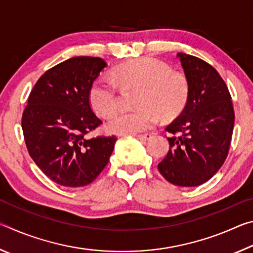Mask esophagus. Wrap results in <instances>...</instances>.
I'll use <instances>...</instances> for the list:
<instances>
[{"label":"esophagus","mask_w":253,"mask_h":253,"mask_svg":"<svg viewBox=\"0 0 253 253\" xmlns=\"http://www.w3.org/2000/svg\"><path fill=\"white\" fill-rule=\"evenodd\" d=\"M136 138H138V139H140V140H143V142H146V140H148V139H151L152 138V134H144V135H138V134H136V135H134Z\"/></svg>","instance_id":"esophagus-1"}]
</instances>
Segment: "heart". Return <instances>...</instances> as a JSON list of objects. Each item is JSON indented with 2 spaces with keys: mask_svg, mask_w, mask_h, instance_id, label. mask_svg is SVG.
I'll list each match as a JSON object with an SVG mask.
<instances>
[{
  "mask_svg": "<svg viewBox=\"0 0 253 253\" xmlns=\"http://www.w3.org/2000/svg\"><path fill=\"white\" fill-rule=\"evenodd\" d=\"M114 77L122 84L142 88L137 99L139 109L119 113L107 123V129L114 134L136 135L153 128L160 116L164 119L176 116L190 93L185 76L153 58L124 63L116 68ZM89 100L98 115H113L118 106L116 83L107 77L97 78L89 90Z\"/></svg>",
  "mask_w": 253,
  "mask_h": 253,
  "instance_id": "obj_1",
  "label": "heart"
}]
</instances>
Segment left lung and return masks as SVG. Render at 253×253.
<instances>
[{
  "mask_svg": "<svg viewBox=\"0 0 253 253\" xmlns=\"http://www.w3.org/2000/svg\"><path fill=\"white\" fill-rule=\"evenodd\" d=\"M190 93L181 115L166 127L169 151L158 170L166 181L193 187L208 182L228 156L234 126L229 89L214 68L178 52Z\"/></svg>",
  "mask_w": 253,
  "mask_h": 253,
  "instance_id": "left-lung-1",
  "label": "left lung"
}]
</instances>
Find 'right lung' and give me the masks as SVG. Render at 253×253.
<instances>
[{"mask_svg": "<svg viewBox=\"0 0 253 253\" xmlns=\"http://www.w3.org/2000/svg\"><path fill=\"white\" fill-rule=\"evenodd\" d=\"M106 67L101 58L68 59L42 75L29 96L22 116L25 145L38 168L59 185L90 184L114 151L116 136L85 137L101 124L89 90Z\"/></svg>", "mask_w": 253, "mask_h": 253, "instance_id": "right-lung-1", "label": "right lung"}]
</instances>
